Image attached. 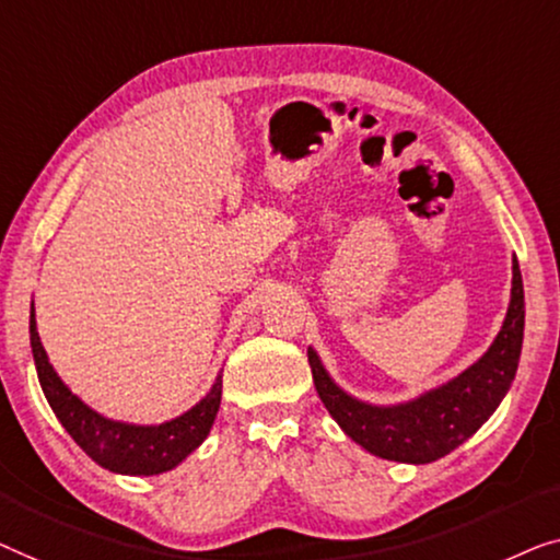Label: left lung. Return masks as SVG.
<instances>
[{"mask_svg":"<svg viewBox=\"0 0 560 560\" xmlns=\"http://www.w3.org/2000/svg\"><path fill=\"white\" fill-rule=\"evenodd\" d=\"M525 294L517 258L513 261V289L500 335L475 365L423 393L416 400L398 406H373L345 393L312 348L310 368L322 404L340 429L370 454L390 462L429 464L464 444L494 413L500 400L515 381L523 350Z\"/></svg>","mask_w":560,"mask_h":560,"instance_id":"left-lung-1","label":"left lung"}]
</instances>
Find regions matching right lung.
<instances>
[{
  "label": "right lung",
  "instance_id": "1",
  "mask_svg": "<svg viewBox=\"0 0 560 560\" xmlns=\"http://www.w3.org/2000/svg\"><path fill=\"white\" fill-rule=\"evenodd\" d=\"M30 345H33L37 377H40L43 393L52 413L58 416V421L73 436L75 444L108 471L141 477L162 475V471L175 469L210 434L220 408V393H223L220 375L208 396L187 413L160 423V427H133V423L104 419L70 393L47 360L40 335H37L35 306L30 312Z\"/></svg>",
  "mask_w": 560,
  "mask_h": 560
}]
</instances>
